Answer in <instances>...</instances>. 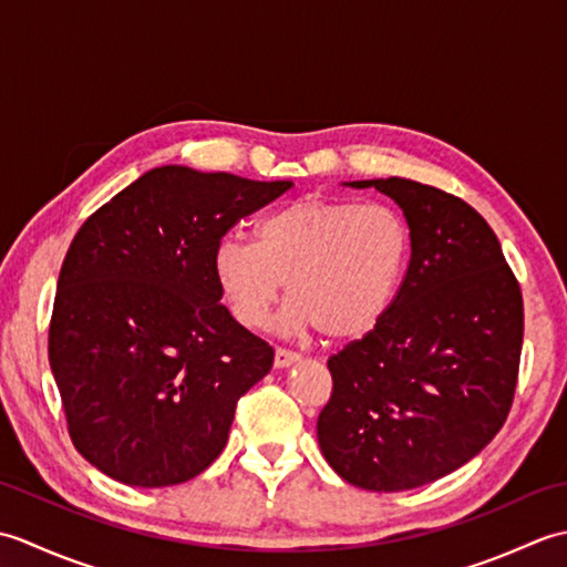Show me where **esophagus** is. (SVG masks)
<instances>
[{"label": "esophagus", "instance_id": "34e87169", "mask_svg": "<svg viewBox=\"0 0 567 567\" xmlns=\"http://www.w3.org/2000/svg\"><path fill=\"white\" fill-rule=\"evenodd\" d=\"M299 360L297 353L287 351V348H275V368H290Z\"/></svg>", "mask_w": 567, "mask_h": 567}]
</instances>
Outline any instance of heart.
<instances>
[{
	"label": "heart",
	"instance_id": "heart-1",
	"mask_svg": "<svg viewBox=\"0 0 567 567\" xmlns=\"http://www.w3.org/2000/svg\"><path fill=\"white\" fill-rule=\"evenodd\" d=\"M412 258L404 216L384 207L299 197L262 216L256 244L226 236L214 248V277L246 329L268 323L287 285L292 299L277 327L319 329L329 341H353L388 317Z\"/></svg>",
	"mask_w": 567,
	"mask_h": 567
}]
</instances>
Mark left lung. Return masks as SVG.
<instances>
[{
    "mask_svg": "<svg viewBox=\"0 0 567 567\" xmlns=\"http://www.w3.org/2000/svg\"><path fill=\"white\" fill-rule=\"evenodd\" d=\"M400 204L412 258L392 309L329 358L321 453L372 492L429 485L475 457L512 409L524 341L519 282L489 224L449 192L355 179Z\"/></svg>",
    "mask_w": 567,
    "mask_h": 567,
    "instance_id": "left-lung-1",
    "label": "left lung"
}]
</instances>
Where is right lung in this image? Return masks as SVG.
<instances>
[{"label":"right lung","mask_w":567,"mask_h":567,"mask_svg":"<svg viewBox=\"0 0 567 567\" xmlns=\"http://www.w3.org/2000/svg\"><path fill=\"white\" fill-rule=\"evenodd\" d=\"M292 183L153 167L94 212L58 277L48 360L84 461L131 487L197 477L272 348L231 317L214 277L228 228Z\"/></svg>","instance_id":"add662e5"}]
</instances>
